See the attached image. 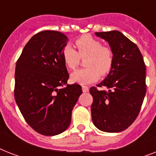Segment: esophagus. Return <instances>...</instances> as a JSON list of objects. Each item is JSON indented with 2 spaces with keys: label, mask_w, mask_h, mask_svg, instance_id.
Here are the masks:
<instances>
[{
  "label": "esophagus",
  "mask_w": 156,
  "mask_h": 156,
  "mask_svg": "<svg viewBox=\"0 0 156 156\" xmlns=\"http://www.w3.org/2000/svg\"><path fill=\"white\" fill-rule=\"evenodd\" d=\"M82 89H83V92H87L88 90H89L88 87H86V86H83V87H82Z\"/></svg>",
  "instance_id": "obj_1"
}]
</instances>
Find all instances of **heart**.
<instances>
[{
    "label": "heart",
    "instance_id": "heart-1",
    "mask_svg": "<svg viewBox=\"0 0 156 156\" xmlns=\"http://www.w3.org/2000/svg\"><path fill=\"white\" fill-rule=\"evenodd\" d=\"M78 52L67 44L62 49V58L66 67L74 69L80 62V57L85 60V69H78L71 74V81L79 84H90L96 82L100 74L107 75L112 70L114 63V52L110 47L103 46L100 40L86 35L76 40Z\"/></svg>",
    "mask_w": 156,
    "mask_h": 156
}]
</instances>
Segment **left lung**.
Returning a JSON list of instances; mask_svg holds the SVG:
<instances>
[{
  "label": "left lung",
  "mask_w": 156,
  "mask_h": 156,
  "mask_svg": "<svg viewBox=\"0 0 156 156\" xmlns=\"http://www.w3.org/2000/svg\"><path fill=\"white\" fill-rule=\"evenodd\" d=\"M114 52L112 70L97 87H90L93 97L91 118L95 126L108 133H117L135 121L147 92L146 66L138 46L120 31L95 32Z\"/></svg>",
  "instance_id": "obj_1"
}]
</instances>
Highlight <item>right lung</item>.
Instances as JSON below:
<instances>
[{
    "instance_id": "add662e5",
    "label": "right lung",
    "mask_w": 156,
    "mask_h": 156,
    "mask_svg": "<svg viewBox=\"0 0 156 156\" xmlns=\"http://www.w3.org/2000/svg\"><path fill=\"white\" fill-rule=\"evenodd\" d=\"M67 40L56 30L37 33L16 63L15 101L28 125L43 135H57L68 128L83 93L80 85L67 84L69 73L61 55Z\"/></svg>"
}]
</instances>
